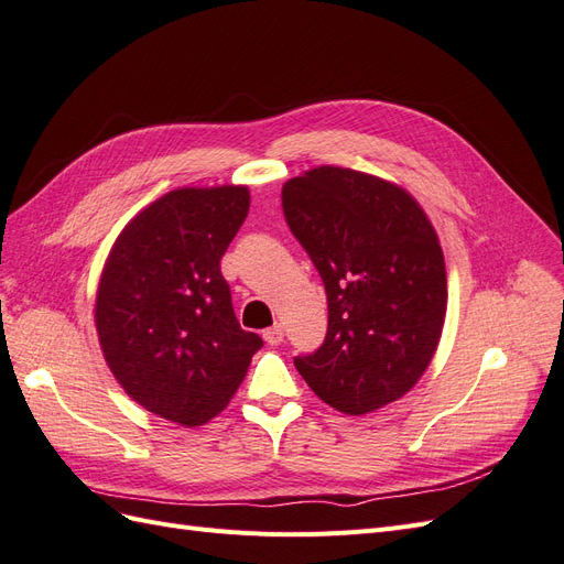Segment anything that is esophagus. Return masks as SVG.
<instances>
[{"mask_svg": "<svg viewBox=\"0 0 564 564\" xmlns=\"http://www.w3.org/2000/svg\"><path fill=\"white\" fill-rule=\"evenodd\" d=\"M262 335H264V339H267L269 344H281L283 337H285L281 323H274V325H271V328H267Z\"/></svg>", "mask_w": 564, "mask_h": 564, "instance_id": "34e87169", "label": "esophagus"}]
</instances>
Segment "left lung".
Returning a JSON list of instances; mask_svg holds the SVG:
<instances>
[{
  "instance_id": "left-lung-1",
  "label": "left lung",
  "mask_w": 564,
  "mask_h": 564,
  "mask_svg": "<svg viewBox=\"0 0 564 564\" xmlns=\"http://www.w3.org/2000/svg\"><path fill=\"white\" fill-rule=\"evenodd\" d=\"M283 213L328 295V335L295 368L344 414L403 398L438 349L447 312L445 258L429 215L401 185L341 166L288 180Z\"/></svg>"
}]
</instances>
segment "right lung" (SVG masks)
I'll use <instances>...</instances> for the list:
<instances>
[{
    "label": "right lung",
    "instance_id": "1",
    "mask_svg": "<svg viewBox=\"0 0 564 564\" xmlns=\"http://www.w3.org/2000/svg\"><path fill=\"white\" fill-rule=\"evenodd\" d=\"M250 208L246 185L180 187L121 229L96 293L107 368L138 405L202 426L234 398L262 347L234 316L220 260Z\"/></svg>",
    "mask_w": 564,
    "mask_h": 564
}]
</instances>
